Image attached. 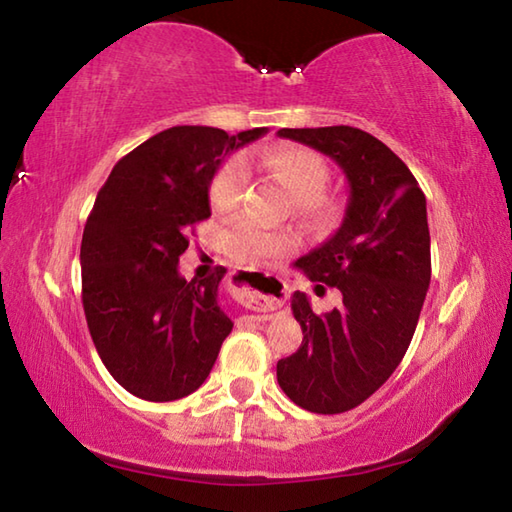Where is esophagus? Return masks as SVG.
I'll use <instances>...</instances> for the list:
<instances>
[{
	"label": "esophagus",
	"mask_w": 512,
	"mask_h": 512,
	"mask_svg": "<svg viewBox=\"0 0 512 512\" xmlns=\"http://www.w3.org/2000/svg\"><path fill=\"white\" fill-rule=\"evenodd\" d=\"M232 293H235V298L248 309L273 311L277 307H282L287 284H284L280 277L244 271L235 275Z\"/></svg>",
	"instance_id": "1"
}]
</instances>
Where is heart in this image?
I'll return each mask as SVG.
<instances>
[{
  "label": "heart",
  "mask_w": 512,
  "mask_h": 512,
  "mask_svg": "<svg viewBox=\"0 0 512 512\" xmlns=\"http://www.w3.org/2000/svg\"><path fill=\"white\" fill-rule=\"evenodd\" d=\"M264 167L289 189L293 205L302 216L318 223L334 219L336 205L323 196L329 183V169L318 153L300 146H284L264 155ZM246 187L248 164L241 155H235L216 171L210 187L212 205L219 212L235 210L244 201ZM223 248L241 264H259L296 248V235L289 230L266 228L253 216L241 214L223 230Z\"/></svg>",
  "instance_id": "obj_1"
}]
</instances>
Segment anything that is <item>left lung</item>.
Instances as JSON below:
<instances>
[{"instance_id":"8db88e82","label":"left lung","mask_w":512,"mask_h":512,"mask_svg":"<svg viewBox=\"0 0 512 512\" xmlns=\"http://www.w3.org/2000/svg\"><path fill=\"white\" fill-rule=\"evenodd\" d=\"M277 135L332 158L350 187L339 230L296 262L311 282L339 289L343 302L314 314L305 293H293L305 336L277 361V384L289 400L311 413H343L366 402L409 350L431 280L427 198L409 167L359 128Z\"/></svg>"}]
</instances>
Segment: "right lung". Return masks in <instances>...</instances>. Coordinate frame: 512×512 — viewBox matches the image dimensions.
<instances>
[{
    "mask_svg": "<svg viewBox=\"0 0 512 512\" xmlns=\"http://www.w3.org/2000/svg\"><path fill=\"white\" fill-rule=\"evenodd\" d=\"M262 135L167 128L124 155L94 201L81 241L85 320L103 366L140 400L194 393L232 332L219 307L225 268L187 282L178 262L189 232L212 214L225 155Z\"/></svg>",
    "mask_w": 512,
    "mask_h": 512,
    "instance_id": "obj_1",
    "label": "right lung"
}]
</instances>
